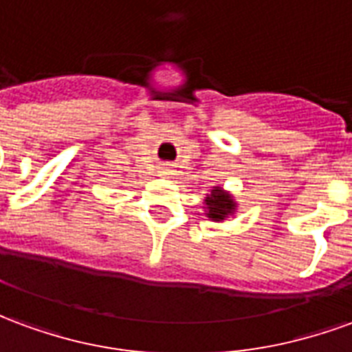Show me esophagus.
<instances>
[{"label": "esophagus", "mask_w": 352, "mask_h": 352, "mask_svg": "<svg viewBox=\"0 0 352 352\" xmlns=\"http://www.w3.org/2000/svg\"><path fill=\"white\" fill-rule=\"evenodd\" d=\"M160 173H162V175H166V177H168V175H169V173H171V168H169L168 164H166V166H162V169H160Z\"/></svg>", "instance_id": "1"}]
</instances>
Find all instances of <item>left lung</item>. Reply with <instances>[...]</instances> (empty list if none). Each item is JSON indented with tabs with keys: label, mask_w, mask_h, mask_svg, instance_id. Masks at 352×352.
I'll use <instances>...</instances> for the list:
<instances>
[{
	"label": "left lung",
	"mask_w": 352,
	"mask_h": 352,
	"mask_svg": "<svg viewBox=\"0 0 352 352\" xmlns=\"http://www.w3.org/2000/svg\"><path fill=\"white\" fill-rule=\"evenodd\" d=\"M204 209H206V217L211 222H224L228 221L230 217H236L237 201L232 192L224 190L217 184V186H211V190L206 194Z\"/></svg>",
	"instance_id": "8db88e82"
}]
</instances>
